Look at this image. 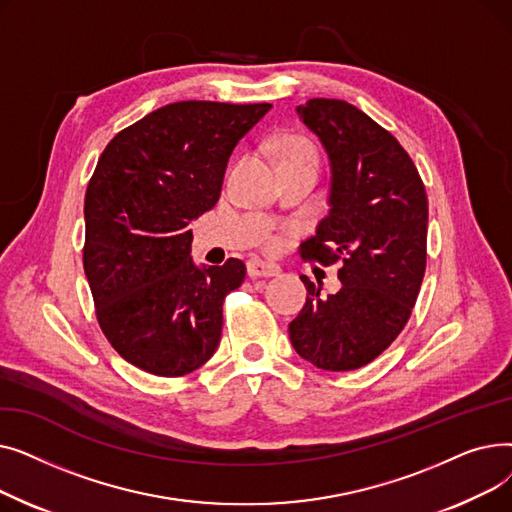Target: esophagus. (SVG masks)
I'll use <instances>...</instances> for the list:
<instances>
[{
    "label": "esophagus",
    "mask_w": 512,
    "mask_h": 512,
    "mask_svg": "<svg viewBox=\"0 0 512 512\" xmlns=\"http://www.w3.org/2000/svg\"><path fill=\"white\" fill-rule=\"evenodd\" d=\"M247 272L251 278H274L280 274V267L272 265V263H265L259 259H251L247 263Z\"/></svg>",
    "instance_id": "1"
}]
</instances>
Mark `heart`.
Segmentation results:
<instances>
[{
  "instance_id": "b5f03b06",
  "label": "heart",
  "mask_w": 512,
  "mask_h": 512,
  "mask_svg": "<svg viewBox=\"0 0 512 512\" xmlns=\"http://www.w3.org/2000/svg\"><path fill=\"white\" fill-rule=\"evenodd\" d=\"M278 155H280V164H288V161H301V159H313V161H317L315 149H313L307 141H303V139H299V137L284 139L282 145H280V149H278ZM265 245L272 247V245H274V238H267Z\"/></svg>"
}]
</instances>
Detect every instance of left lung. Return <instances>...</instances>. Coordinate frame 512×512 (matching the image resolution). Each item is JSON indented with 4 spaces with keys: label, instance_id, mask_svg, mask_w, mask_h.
<instances>
[{
    "label": "left lung",
    "instance_id": "obj_1",
    "mask_svg": "<svg viewBox=\"0 0 512 512\" xmlns=\"http://www.w3.org/2000/svg\"><path fill=\"white\" fill-rule=\"evenodd\" d=\"M330 159V211L303 259L340 261L342 288L321 297L301 276L307 301L288 324L305 361L351 371L380 357L407 326L425 274L427 197L409 153L359 107L309 99L297 107Z\"/></svg>",
    "mask_w": 512,
    "mask_h": 512
}]
</instances>
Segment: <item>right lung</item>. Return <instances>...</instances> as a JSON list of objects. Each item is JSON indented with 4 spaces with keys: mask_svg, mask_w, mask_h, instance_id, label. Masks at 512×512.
<instances>
[{
    "mask_svg": "<svg viewBox=\"0 0 512 512\" xmlns=\"http://www.w3.org/2000/svg\"><path fill=\"white\" fill-rule=\"evenodd\" d=\"M270 103L178 101L120 130L85 195L83 265L101 332L147 373L178 378L211 359L240 259L199 267L191 222L220 199L238 141Z\"/></svg>",
    "mask_w": 512,
    "mask_h": 512,
    "instance_id": "obj_1",
    "label": "right lung"
}]
</instances>
